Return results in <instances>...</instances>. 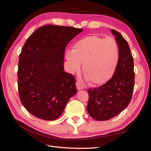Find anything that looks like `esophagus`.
<instances>
[{
    "mask_svg": "<svg viewBox=\"0 0 151 151\" xmlns=\"http://www.w3.org/2000/svg\"><path fill=\"white\" fill-rule=\"evenodd\" d=\"M76 88H77L78 90H80V89H82L84 88V86H83V85L81 84V83L78 81L76 82Z\"/></svg>",
    "mask_w": 151,
    "mask_h": 151,
    "instance_id": "34e87169",
    "label": "esophagus"
}]
</instances>
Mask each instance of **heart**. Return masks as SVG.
Masks as SVG:
<instances>
[{
  "mask_svg": "<svg viewBox=\"0 0 151 151\" xmlns=\"http://www.w3.org/2000/svg\"><path fill=\"white\" fill-rule=\"evenodd\" d=\"M65 57L72 71L81 69L83 62L85 77L91 84L100 86L114 76L119 62V47L112 37L88 36L76 41Z\"/></svg>",
  "mask_w": 151,
  "mask_h": 151,
  "instance_id": "heart-1",
  "label": "heart"
}]
</instances>
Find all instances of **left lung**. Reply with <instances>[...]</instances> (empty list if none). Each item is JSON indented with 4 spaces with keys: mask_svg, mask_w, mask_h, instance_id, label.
I'll use <instances>...</instances> for the list:
<instances>
[{
    "mask_svg": "<svg viewBox=\"0 0 151 151\" xmlns=\"http://www.w3.org/2000/svg\"><path fill=\"white\" fill-rule=\"evenodd\" d=\"M111 33L119 47L120 58L112 78L105 84L88 89L87 111L97 121H106L116 116L126 108L132 99L134 86V58L126 40L117 31Z\"/></svg>",
    "mask_w": 151,
    "mask_h": 151,
    "instance_id": "1",
    "label": "left lung"
}]
</instances>
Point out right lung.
I'll use <instances>...</instances> for the list:
<instances>
[{"mask_svg":"<svg viewBox=\"0 0 151 151\" xmlns=\"http://www.w3.org/2000/svg\"><path fill=\"white\" fill-rule=\"evenodd\" d=\"M81 28L45 25L32 34L19 55L18 93L22 104L34 116L58 118L76 92V81L64 72L65 49Z\"/></svg>","mask_w":151,"mask_h":151,"instance_id":"right-lung-1","label":"right lung"}]
</instances>
